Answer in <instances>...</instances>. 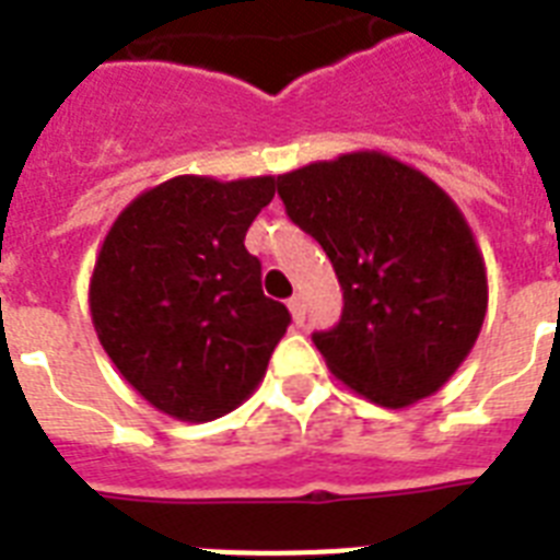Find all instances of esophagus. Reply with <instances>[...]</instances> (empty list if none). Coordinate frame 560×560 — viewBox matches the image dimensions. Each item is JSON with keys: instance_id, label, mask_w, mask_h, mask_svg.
I'll return each instance as SVG.
<instances>
[{"instance_id": "1", "label": "esophagus", "mask_w": 560, "mask_h": 560, "mask_svg": "<svg viewBox=\"0 0 560 560\" xmlns=\"http://www.w3.org/2000/svg\"><path fill=\"white\" fill-rule=\"evenodd\" d=\"M288 307H290V316H293V323L296 325L305 323V299L296 293V296L288 299Z\"/></svg>"}]
</instances>
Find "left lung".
<instances>
[{
  "label": "left lung",
  "mask_w": 560,
  "mask_h": 560,
  "mask_svg": "<svg viewBox=\"0 0 560 560\" xmlns=\"http://www.w3.org/2000/svg\"><path fill=\"white\" fill-rule=\"evenodd\" d=\"M279 194L331 258L346 299L340 325L314 334L325 366L377 407L435 395L488 311L486 258L451 194L383 151L279 174Z\"/></svg>",
  "instance_id": "8db88e82"
}]
</instances>
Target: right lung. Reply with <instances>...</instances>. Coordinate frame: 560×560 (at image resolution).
<instances>
[{"instance_id": "right-lung-1", "label": "right lung", "mask_w": 560, "mask_h": 560, "mask_svg": "<svg viewBox=\"0 0 560 560\" xmlns=\"http://www.w3.org/2000/svg\"><path fill=\"white\" fill-rule=\"evenodd\" d=\"M276 177L179 174L148 188L109 226L90 279L101 346L165 416L202 424L244 404L290 325L264 296L246 229Z\"/></svg>"}]
</instances>
